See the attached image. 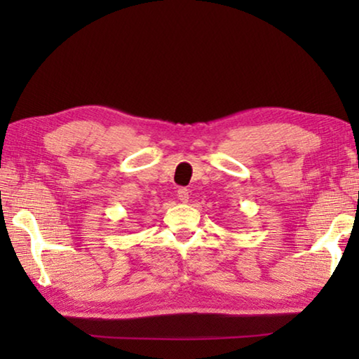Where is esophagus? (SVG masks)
Segmentation results:
<instances>
[{"mask_svg":"<svg viewBox=\"0 0 359 359\" xmlns=\"http://www.w3.org/2000/svg\"><path fill=\"white\" fill-rule=\"evenodd\" d=\"M177 198L180 199L182 203H187L188 199H190V194H188L187 188H179V190H177Z\"/></svg>","mask_w":359,"mask_h":359,"instance_id":"34e87169","label":"esophagus"}]
</instances>
